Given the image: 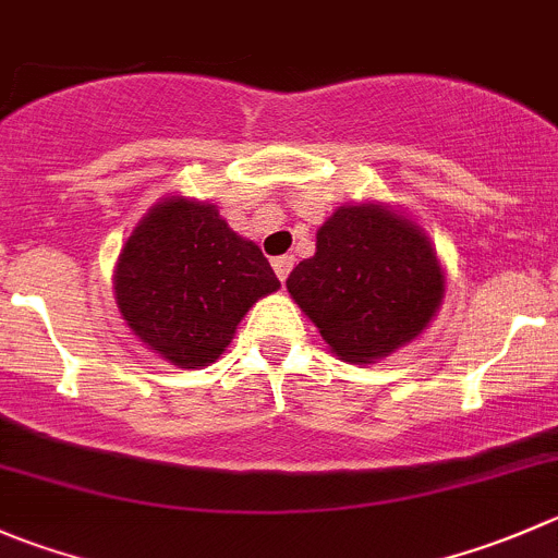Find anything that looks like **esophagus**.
<instances>
[{"mask_svg":"<svg viewBox=\"0 0 558 558\" xmlns=\"http://www.w3.org/2000/svg\"><path fill=\"white\" fill-rule=\"evenodd\" d=\"M272 267H275V275L280 278V283H283V280L289 278L291 269H294V256H278L272 262Z\"/></svg>","mask_w":558,"mask_h":558,"instance_id":"34e87169","label":"esophagus"}]
</instances>
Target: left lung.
I'll return each mask as SVG.
<instances>
[{
  "label": "left lung",
  "instance_id": "8db88e82",
  "mask_svg": "<svg viewBox=\"0 0 558 558\" xmlns=\"http://www.w3.org/2000/svg\"><path fill=\"white\" fill-rule=\"evenodd\" d=\"M286 289L335 356L371 365L428 329L445 300V269L409 215L381 202L343 204Z\"/></svg>",
  "mask_w": 558,
  "mask_h": 558
}]
</instances>
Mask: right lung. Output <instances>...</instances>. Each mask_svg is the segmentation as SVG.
I'll return each mask as SVG.
<instances>
[{"label": "right lung", "mask_w": 558, "mask_h": 558, "mask_svg": "<svg viewBox=\"0 0 558 558\" xmlns=\"http://www.w3.org/2000/svg\"><path fill=\"white\" fill-rule=\"evenodd\" d=\"M280 289L256 242L229 229L218 207L160 198L113 267V296L130 332L177 367H207L245 313Z\"/></svg>", "instance_id": "right-lung-1"}]
</instances>
